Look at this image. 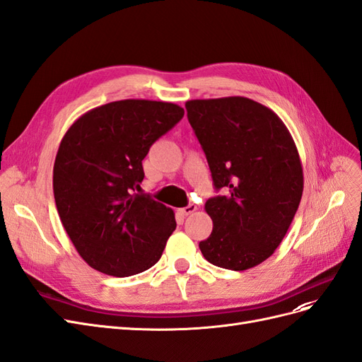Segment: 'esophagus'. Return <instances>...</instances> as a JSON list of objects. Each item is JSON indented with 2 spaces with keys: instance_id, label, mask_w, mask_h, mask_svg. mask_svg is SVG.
Here are the masks:
<instances>
[{
  "instance_id": "esophagus-1",
  "label": "esophagus",
  "mask_w": 362,
  "mask_h": 362,
  "mask_svg": "<svg viewBox=\"0 0 362 362\" xmlns=\"http://www.w3.org/2000/svg\"><path fill=\"white\" fill-rule=\"evenodd\" d=\"M195 211H197V206L191 203V204H188V206H185L183 209H180V214H182V215H191V214H194Z\"/></svg>"
}]
</instances>
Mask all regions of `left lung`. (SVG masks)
I'll return each instance as SVG.
<instances>
[{
    "label": "left lung",
    "instance_id": "obj_1",
    "mask_svg": "<svg viewBox=\"0 0 362 362\" xmlns=\"http://www.w3.org/2000/svg\"><path fill=\"white\" fill-rule=\"evenodd\" d=\"M188 121L208 159L214 187L204 204L214 229L199 244L206 261L243 272L282 243L303 192L291 133L276 113L245 97L191 100Z\"/></svg>",
    "mask_w": 362,
    "mask_h": 362
}]
</instances>
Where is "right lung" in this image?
<instances>
[{"mask_svg":"<svg viewBox=\"0 0 362 362\" xmlns=\"http://www.w3.org/2000/svg\"><path fill=\"white\" fill-rule=\"evenodd\" d=\"M183 113L165 101H112L81 115L62 138L53 170L57 212L94 270L126 277L160 259L175 218L139 192L142 160Z\"/></svg>","mask_w":362,"mask_h":362,"instance_id":"add662e5","label":"right lung"}]
</instances>
